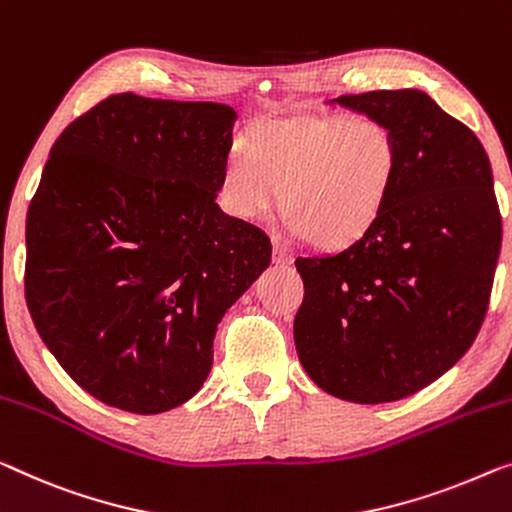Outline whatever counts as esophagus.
Returning a JSON list of instances; mask_svg holds the SVG:
<instances>
[{
    "label": "esophagus",
    "instance_id": "obj_1",
    "mask_svg": "<svg viewBox=\"0 0 512 512\" xmlns=\"http://www.w3.org/2000/svg\"><path fill=\"white\" fill-rule=\"evenodd\" d=\"M273 262H276V264H292L294 257L285 246H282V243L276 241V243H273Z\"/></svg>",
    "mask_w": 512,
    "mask_h": 512
}]
</instances>
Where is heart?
Returning <instances> with one entry per match:
<instances>
[{"label": "heart", "mask_w": 512, "mask_h": 512, "mask_svg": "<svg viewBox=\"0 0 512 512\" xmlns=\"http://www.w3.org/2000/svg\"><path fill=\"white\" fill-rule=\"evenodd\" d=\"M391 128L375 119L289 117L259 124L225 160L223 202L236 218L266 216L280 195L289 227L319 250L368 234L398 177Z\"/></svg>", "instance_id": "1"}]
</instances>
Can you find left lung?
I'll return each mask as SVG.
<instances>
[{"instance_id":"1","label":"left lung","mask_w":512,"mask_h":512,"mask_svg":"<svg viewBox=\"0 0 512 512\" xmlns=\"http://www.w3.org/2000/svg\"><path fill=\"white\" fill-rule=\"evenodd\" d=\"M391 128L400 165L375 227L335 255L299 257L294 342L335 398L421 391L467 354L490 303L501 213L483 144L418 89L333 98Z\"/></svg>"}]
</instances>
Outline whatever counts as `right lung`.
<instances>
[{"mask_svg":"<svg viewBox=\"0 0 512 512\" xmlns=\"http://www.w3.org/2000/svg\"><path fill=\"white\" fill-rule=\"evenodd\" d=\"M236 112L114 94L52 144L27 211L25 299L45 347L110 407L200 391L220 319L271 262L218 207Z\"/></svg>","mask_w":512,"mask_h":512,"instance_id":"right-lung-1","label":"right lung"}]
</instances>
